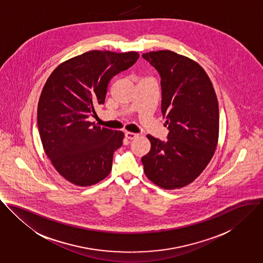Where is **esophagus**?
<instances>
[{
    "instance_id": "obj_1",
    "label": "esophagus",
    "mask_w": 263,
    "mask_h": 263,
    "mask_svg": "<svg viewBox=\"0 0 263 263\" xmlns=\"http://www.w3.org/2000/svg\"><path fill=\"white\" fill-rule=\"evenodd\" d=\"M125 136H126V138H127V139H129V140H133V139H135V138L138 136V134H136V133H132V132H126V133H125Z\"/></svg>"
}]
</instances>
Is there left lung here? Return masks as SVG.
Instances as JSON below:
<instances>
[{
    "label": "left lung",
    "mask_w": 263,
    "mask_h": 263,
    "mask_svg": "<svg viewBox=\"0 0 263 263\" xmlns=\"http://www.w3.org/2000/svg\"><path fill=\"white\" fill-rule=\"evenodd\" d=\"M161 78V112L166 141L147 135L150 151L141 158L145 175L165 190L183 187L203 173L219 138V106L212 82L193 59L171 50L142 54Z\"/></svg>",
    "instance_id": "left-lung-1"
}]
</instances>
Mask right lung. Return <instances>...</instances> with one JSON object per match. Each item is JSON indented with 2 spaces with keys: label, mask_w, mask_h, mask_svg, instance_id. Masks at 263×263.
<instances>
[{
  "label": "right lung",
  "mask_w": 263,
  "mask_h": 263,
  "mask_svg": "<svg viewBox=\"0 0 263 263\" xmlns=\"http://www.w3.org/2000/svg\"><path fill=\"white\" fill-rule=\"evenodd\" d=\"M138 59L135 51L91 50L60 63L47 79L37 108L39 135L52 165L69 182L88 186L111 173L124 133L88 118L105 103L111 79Z\"/></svg>",
  "instance_id": "right-lung-1"
}]
</instances>
